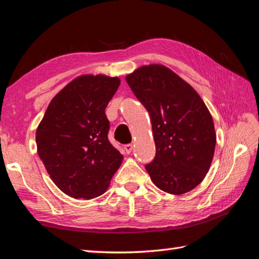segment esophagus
Listing matches in <instances>:
<instances>
[{"mask_svg": "<svg viewBox=\"0 0 259 259\" xmlns=\"http://www.w3.org/2000/svg\"><path fill=\"white\" fill-rule=\"evenodd\" d=\"M124 150H125V152H126L127 154H128V153H131V152H132V150H133V145H132V144H126V145H124Z\"/></svg>", "mask_w": 259, "mask_h": 259, "instance_id": "1", "label": "esophagus"}]
</instances>
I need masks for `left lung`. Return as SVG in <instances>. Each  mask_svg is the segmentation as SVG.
I'll return each instance as SVG.
<instances>
[{
	"label": "left lung",
	"instance_id": "left-lung-1",
	"mask_svg": "<svg viewBox=\"0 0 259 259\" xmlns=\"http://www.w3.org/2000/svg\"><path fill=\"white\" fill-rule=\"evenodd\" d=\"M150 114L155 156L145 166L153 184L184 194L201 184L213 160V117L191 85L162 65L140 67L126 76Z\"/></svg>",
	"mask_w": 259,
	"mask_h": 259
}]
</instances>
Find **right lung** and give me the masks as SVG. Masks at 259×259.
Returning a JSON list of instances; mask_svg holds the SVG:
<instances>
[{"instance_id": "obj_1", "label": "right lung", "mask_w": 259, "mask_h": 259, "mask_svg": "<svg viewBox=\"0 0 259 259\" xmlns=\"http://www.w3.org/2000/svg\"><path fill=\"white\" fill-rule=\"evenodd\" d=\"M119 77L81 75L50 103L35 134L37 154L54 184L74 199L106 192L123 155L108 139L105 109Z\"/></svg>"}]
</instances>
